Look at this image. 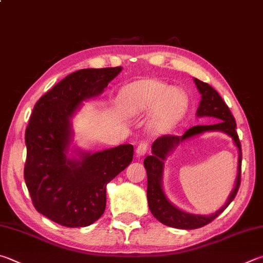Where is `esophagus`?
I'll list each match as a JSON object with an SVG mask.
<instances>
[{
	"mask_svg": "<svg viewBox=\"0 0 263 263\" xmlns=\"http://www.w3.org/2000/svg\"><path fill=\"white\" fill-rule=\"evenodd\" d=\"M147 149H148V142H147V141H141L140 144L138 145L137 149H136L137 157H140V156H142V155H145Z\"/></svg>",
	"mask_w": 263,
	"mask_h": 263,
	"instance_id": "obj_1",
	"label": "esophagus"
}]
</instances>
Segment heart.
I'll return each instance as SVG.
<instances>
[{"label": "heart", "mask_w": 263, "mask_h": 263, "mask_svg": "<svg viewBox=\"0 0 263 263\" xmlns=\"http://www.w3.org/2000/svg\"><path fill=\"white\" fill-rule=\"evenodd\" d=\"M117 106L124 115L138 116L151 110L148 131L164 135L183 118L187 98L183 90L157 79H141L119 90Z\"/></svg>", "instance_id": "b5f03b06"}]
</instances>
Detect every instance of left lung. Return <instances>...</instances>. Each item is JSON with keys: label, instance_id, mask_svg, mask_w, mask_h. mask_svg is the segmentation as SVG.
I'll return each mask as SVG.
<instances>
[{"label": "left lung", "instance_id": "1", "mask_svg": "<svg viewBox=\"0 0 263 263\" xmlns=\"http://www.w3.org/2000/svg\"><path fill=\"white\" fill-rule=\"evenodd\" d=\"M199 93L201 94V101L197 110L198 117H213L216 123L212 125H197L192 126L183 136H163L157 138L152 145V155L144 160V165L147 171V200L148 207L156 219H159L164 226L176 229H198L214 221L229 204L235 199L240 185L241 174V146L239 138L236 132V121L233 118L230 109L228 108L223 99L211 85L194 78ZM221 130L232 137L234 143L238 149V169L235 187L232 191L226 204L218 211L211 215H198L184 212L171 204L164 193L161 186L163 179L164 162L166 157L180 142L202 134L204 132Z\"/></svg>", "mask_w": 263, "mask_h": 263}]
</instances>
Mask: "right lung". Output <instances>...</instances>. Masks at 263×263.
Returning <instances> with one entry per match:
<instances>
[{
    "label": "right lung",
    "instance_id": "right-lung-1",
    "mask_svg": "<svg viewBox=\"0 0 263 263\" xmlns=\"http://www.w3.org/2000/svg\"><path fill=\"white\" fill-rule=\"evenodd\" d=\"M122 69L76 71L33 108L25 131L24 178L36 211L63 227H87L101 217L107 184L132 162L130 144L95 153L74 148L69 156L71 118L85 100L99 97Z\"/></svg>",
    "mask_w": 263,
    "mask_h": 263
}]
</instances>
